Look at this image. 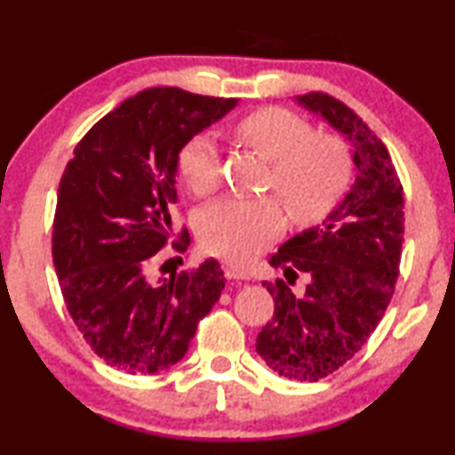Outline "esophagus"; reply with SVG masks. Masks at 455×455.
<instances>
[{
  "label": "esophagus",
  "instance_id": "1",
  "mask_svg": "<svg viewBox=\"0 0 455 455\" xmlns=\"http://www.w3.org/2000/svg\"><path fill=\"white\" fill-rule=\"evenodd\" d=\"M223 273H226L228 279H244V282L246 279H251L244 269H240V267H235V265H228L226 269H223Z\"/></svg>",
  "mask_w": 455,
  "mask_h": 455
}]
</instances>
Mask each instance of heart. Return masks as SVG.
Returning <instances> with one entry per match:
<instances>
[{
    "label": "heart",
    "mask_w": 455,
    "mask_h": 455,
    "mask_svg": "<svg viewBox=\"0 0 455 455\" xmlns=\"http://www.w3.org/2000/svg\"><path fill=\"white\" fill-rule=\"evenodd\" d=\"M238 136L273 164L269 186L294 221H319L344 196L352 173L347 148L333 136H315V128L300 116L282 108L259 109L238 124ZM178 173L196 196L211 195L220 186V148L209 134H195L184 142ZM283 221L275 198L228 196L203 211L196 232L207 252L246 263L277 238Z\"/></svg>",
    "instance_id": "obj_1"
}]
</instances>
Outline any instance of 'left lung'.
I'll use <instances>...</instances> for the list:
<instances>
[{"instance_id":"1","label":"left lung","mask_w":455,"mask_h":455,"mask_svg":"<svg viewBox=\"0 0 455 455\" xmlns=\"http://www.w3.org/2000/svg\"><path fill=\"white\" fill-rule=\"evenodd\" d=\"M294 101L350 142L356 180L321 226L291 235L271 257L288 282L296 269L310 282L302 296L279 279L263 283L275 313L257 335V352L277 375L319 381L364 346L394 296L403 195L387 148L350 108L323 92Z\"/></svg>"}]
</instances>
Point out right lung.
Masks as SVG:
<instances>
[{
    "instance_id": "right-lung-1",
    "label": "right lung",
    "mask_w": 455,
    "mask_h": 455,
    "mask_svg": "<svg viewBox=\"0 0 455 455\" xmlns=\"http://www.w3.org/2000/svg\"><path fill=\"white\" fill-rule=\"evenodd\" d=\"M235 105L176 86L136 92L84 134L61 176L53 221L61 294L86 344L128 375L182 360L226 288L213 259L157 282L148 271L173 232L180 148ZM182 238L180 251L190 244L188 232Z\"/></svg>"
}]
</instances>
